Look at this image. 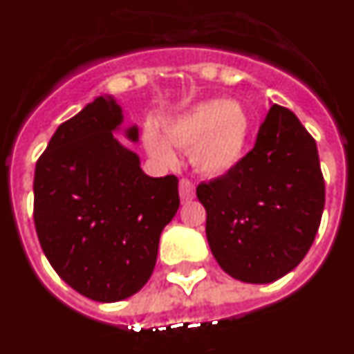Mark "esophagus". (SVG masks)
<instances>
[{
	"instance_id": "34e87169",
	"label": "esophagus",
	"mask_w": 354,
	"mask_h": 354,
	"mask_svg": "<svg viewBox=\"0 0 354 354\" xmlns=\"http://www.w3.org/2000/svg\"><path fill=\"white\" fill-rule=\"evenodd\" d=\"M180 198H182V201H191L194 198V185L187 178L180 180Z\"/></svg>"
}]
</instances>
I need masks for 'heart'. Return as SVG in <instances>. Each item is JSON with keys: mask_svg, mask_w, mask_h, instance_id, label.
I'll return each mask as SVG.
<instances>
[{"mask_svg": "<svg viewBox=\"0 0 354 354\" xmlns=\"http://www.w3.org/2000/svg\"><path fill=\"white\" fill-rule=\"evenodd\" d=\"M250 127L252 120L241 104L209 100L167 122L165 136L171 144L191 149L189 160L200 174L218 178L239 165L248 145ZM145 145L162 162L176 160L171 145L153 129L145 135Z\"/></svg>", "mask_w": 354, "mask_h": 354, "instance_id": "b5f03b06", "label": "heart"}]
</instances>
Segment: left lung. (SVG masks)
<instances>
[{
  "label": "left lung",
  "mask_w": 354,
  "mask_h": 354,
  "mask_svg": "<svg viewBox=\"0 0 354 354\" xmlns=\"http://www.w3.org/2000/svg\"><path fill=\"white\" fill-rule=\"evenodd\" d=\"M207 239L230 277L277 281L304 259L320 227L326 187L313 136L273 104L236 169L200 183Z\"/></svg>",
  "instance_id": "left-lung-1"
}]
</instances>
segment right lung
Here are the masks:
<instances>
[{
    "instance_id": "right-lung-1",
    "label": "right lung",
    "mask_w": 354,
    "mask_h": 354,
    "mask_svg": "<svg viewBox=\"0 0 354 354\" xmlns=\"http://www.w3.org/2000/svg\"><path fill=\"white\" fill-rule=\"evenodd\" d=\"M122 109L97 97L53 133L35 163L34 223L46 259L75 292L117 302L142 290L180 207L174 174L151 178L113 136ZM138 140L136 126L126 131Z\"/></svg>"
}]
</instances>
